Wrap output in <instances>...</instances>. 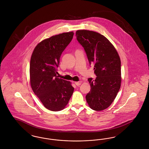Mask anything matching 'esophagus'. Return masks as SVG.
I'll return each mask as SVG.
<instances>
[{
	"mask_svg": "<svg viewBox=\"0 0 149 149\" xmlns=\"http://www.w3.org/2000/svg\"><path fill=\"white\" fill-rule=\"evenodd\" d=\"M75 85H77V86H79V85H81V81H76V82H75Z\"/></svg>",
	"mask_w": 149,
	"mask_h": 149,
	"instance_id": "1",
	"label": "esophagus"
}]
</instances>
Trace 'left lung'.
<instances>
[{
  "label": "left lung",
  "mask_w": 149,
  "mask_h": 149,
  "mask_svg": "<svg viewBox=\"0 0 149 149\" xmlns=\"http://www.w3.org/2000/svg\"><path fill=\"white\" fill-rule=\"evenodd\" d=\"M76 37L83 47L90 65H94L95 79H88L91 89L86 95L91 109L99 111L113 102L120 87V60L113 45L104 36L88 30H78Z\"/></svg>",
  "instance_id": "1"
}]
</instances>
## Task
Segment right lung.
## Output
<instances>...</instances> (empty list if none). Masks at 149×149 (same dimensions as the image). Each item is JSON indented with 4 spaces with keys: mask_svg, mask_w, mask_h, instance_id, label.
I'll return each instance as SVG.
<instances>
[{
    "mask_svg": "<svg viewBox=\"0 0 149 149\" xmlns=\"http://www.w3.org/2000/svg\"><path fill=\"white\" fill-rule=\"evenodd\" d=\"M74 32L53 36L39 43L33 51L30 65L31 88L45 108L59 111L68 104L74 88L56 75L61 54L71 42Z\"/></svg>",
    "mask_w": 149,
    "mask_h": 149,
    "instance_id": "right-lung-1",
    "label": "right lung"
}]
</instances>
